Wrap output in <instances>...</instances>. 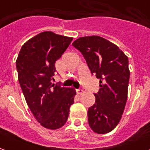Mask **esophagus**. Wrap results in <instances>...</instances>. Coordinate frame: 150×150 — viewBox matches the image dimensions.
I'll return each instance as SVG.
<instances>
[{
	"label": "esophagus",
	"instance_id": "1",
	"mask_svg": "<svg viewBox=\"0 0 150 150\" xmlns=\"http://www.w3.org/2000/svg\"><path fill=\"white\" fill-rule=\"evenodd\" d=\"M76 93H77L78 94H82L83 93H84V91H83V90L81 89H76Z\"/></svg>",
	"mask_w": 150,
	"mask_h": 150
}]
</instances>
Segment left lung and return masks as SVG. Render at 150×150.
<instances>
[{"label":"left lung","instance_id":"left-lung-1","mask_svg":"<svg viewBox=\"0 0 150 150\" xmlns=\"http://www.w3.org/2000/svg\"><path fill=\"white\" fill-rule=\"evenodd\" d=\"M72 46L84 57L92 75L100 79L95 103L88 110L89 127L98 134L110 132L119 123L127 101L128 57L117 46L98 36L80 37Z\"/></svg>","mask_w":150,"mask_h":150}]
</instances>
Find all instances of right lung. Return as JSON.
<instances>
[{
    "instance_id": "right-lung-1",
    "label": "right lung",
    "mask_w": 150,
    "mask_h": 150,
    "mask_svg": "<svg viewBox=\"0 0 150 150\" xmlns=\"http://www.w3.org/2000/svg\"><path fill=\"white\" fill-rule=\"evenodd\" d=\"M72 40L53 32L36 35L22 46L16 61L20 86L35 118L48 129L66 123L76 92L72 88L53 84L55 62Z\"/></svg>"
}]
</instances>
